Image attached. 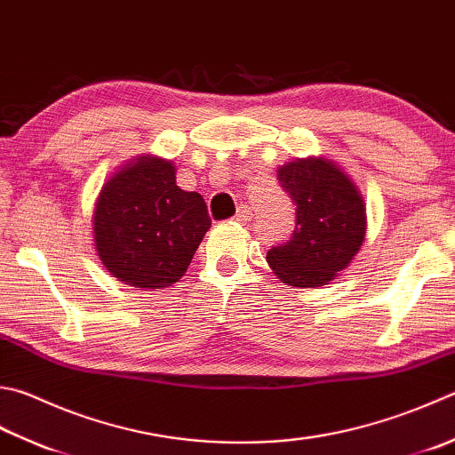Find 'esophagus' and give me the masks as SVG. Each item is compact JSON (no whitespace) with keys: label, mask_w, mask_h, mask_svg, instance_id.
<instances>
[{"label":"esophagus","mask_w":455,"mask_h":455,"mask_svg":"<svg viewBox=\"0 0 455 455\" xmlns=\"http://www.w3.org/2000/svg\"><path fill=\"white\" fill-rule=\"evenodd\" d=\"M251 218H253V213H251L250 208H247V205H242V208H239L237 213L234 216L237 224H247V221H251Z\"/></svg>","instance_id":"34e87169"}]
</instances>
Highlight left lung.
<instances>
[{"label":"left lung","instance_id":"8db88e82","mask_svg":"<svg viewBox=\"0 0 455 455\" xmlns=\"http://www.w3.org/2000/svg\"><path fill=\"white\" fill-rule=\"evenodd\" d=\"M277 180L297 205V226L287 243L267 251L269 267L291 287L327 285L364 243L363 194L337 162L324 156L287 162L277 168Z\"/></svg>","mask_w":455,"mask_h":455}]
</instances>
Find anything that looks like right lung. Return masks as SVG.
Here are the masks:
<instances>
[{
	"instance_id": "obj_1",
	"label": "right lung",
	"mask_w": 455,
	"mask_h": 455,
	"mask_svg": "<svg viewBox=\"0 0 455 455\" xmlns=\"http://www.w3.org/2000/svg\"><path fill=\"white\" fill-rule=\"evenodd\" d=\"M212 221L198 192L176 186L172 160L142 154L102 184L92 210L94 251L131 287L162 289L184 277Z\"/></svg>"
}]
</instances>
